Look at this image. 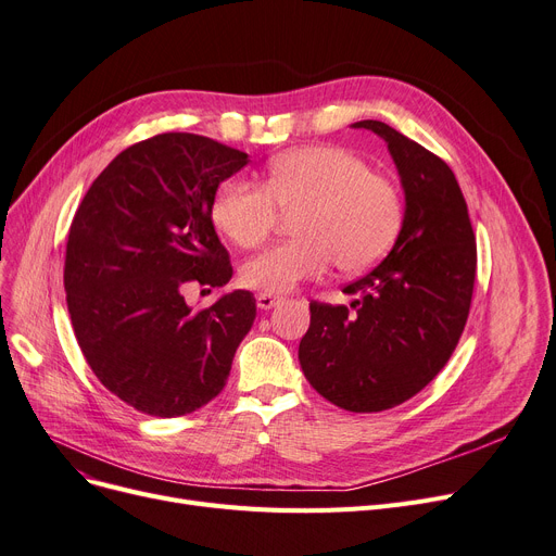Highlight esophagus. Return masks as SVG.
<instances>
[{
  "label": "esophagus",
  "mask_w": 556,
  "mask_h": 556,
  "mask_svg": "<svg viewBox=\"0 0 556 556\" xmlns=\"http://www.w3.org/2000/svg\"><path fill=\"white\" fill-rule=\"evenodd\" d=\"M279 302H281V298L270 295V293H258V295H256V304H258L261 311H270V308L277 306Z\"/></svg>",
  "instance_id": "obj_1"
}]
</instances>
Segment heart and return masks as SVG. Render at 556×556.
Wrapping results in <instances>:
<instances>
[{
    "label": "heart",
    "instance_id": "obj_1",
    "mask_svg": "<svg viewBox=\"0 0 556 556\" xmlns=\"http://www.w3.org/2000/svg\"><path fill=\"white\" fill-rule=\"evenodd\" d=\"M213 223L238 248L268 240L281 213H300L295 240L250 258L240 279L252 291L288 293L323 277L333 261L364 273L391 252L404 225L402 190L368 161L333 144H313L275 159L265 184L225 181L211 206Z\"/></svg>",
    "mask_w": 556,
    "mask_h": 556
}]
</instances>
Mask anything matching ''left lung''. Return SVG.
I'll return each mask as SVG.
<instances>
[{"label":"left lung","mask_w":556,"mask_h":556,"mask_svg":"<svg viewBox=\"0 0 556 556\" xmlns=\"http://www.w3.org/2000/svg\"><path fill=\"white\" fill-rule=\"evenodd\" d=\"M400 170L404 225L377 268L345 286L356 300L311 302L300 364L325 400L354 414H377L420 393L450 361L464 333L477 243L464 192L450 165L379 119Z\"/></svg>","instance_id":"1"}]
</instances>
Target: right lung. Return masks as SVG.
Listing matches in <instances>:
<instances>
[{
    "instance_id": "right-lung-1",
    "label": "right lung",
    "mask_w": 556,
    "mask_h": 556,
    "mask_svg": "<svg viewBox=\"0 0 556 556\" xmlns=\"http://www.w3.org/2000/svg\"><path fill=\"white\" fill-rule=\"evenodd\" d=\"M248 154L198 134H159L117 154L70 225L63 283L86 364L106 389L156 418L218 395L252 329L256 300L233 291L192 311L188 283L231 275L211 206Z\"/></svg>"
}]
</instances>
